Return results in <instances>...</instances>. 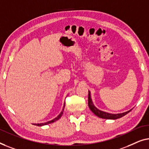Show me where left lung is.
Wrapping results in <instances>:
<instances>
[{
    "mask_svg": "<svg viewBox=\"0 0 149 149\" xmlns=\"http://www.w3.org/2000/svg\"><path fill=\"white\" fill-rule=\"evenodd\" d=\"M88 106L89 108L91 109V110L93 111L94 113H95L96 116L100 117V118L103 119H117L120 118V117H122L123 116H125V115L128 113L132 110L127 111L126 112L122 113H118V114H111L109 113L102 111L99 109H98L97 108L95 107V106L94 105L93 103V101H92V99L91 98V93H90V91H88Z\"/></svg>",
    "mask_w": 149,
    "mask_h": 149,
    "instance_id": "8db88e82",
    "label": "left lung"
}]
</instances>
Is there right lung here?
Listing matches in <instances>:
<instances>
[{
	"label": "right lung",
	"mask_w": 149,
	"mask_h": 149,
	"mask_svg": "<svg viewBox=\"0 0 149 149\" xmlns=\"http://www.w3.org/2000/svg\"><path fill=\"white\" fill-rule=\"evenodd\" d=\"M64 107H65V104H64V106H63V110H62V111L61 112V113L58 115V116L56 117H55V118L54 119H53V120H51V121H47V122H46V123H34V125H37V126H42V125H47V124H49V123H53V122H54V121H57L58 119H59V118H61V117L62 116V115H63V110H64Z\"/></svg>",
	"instance_id": "obj_1"
}]
</instances>
